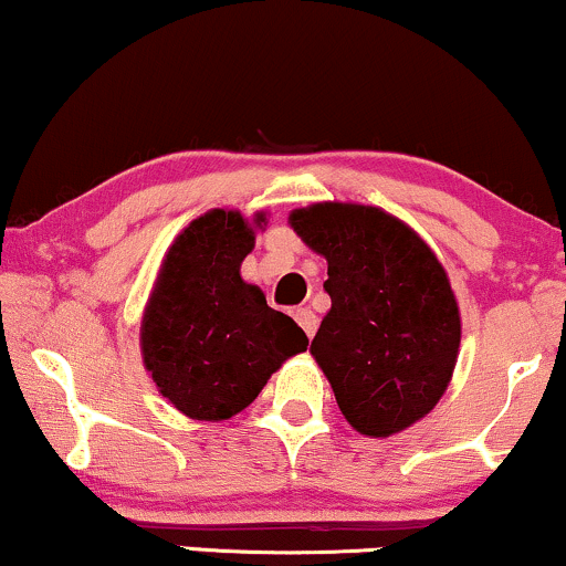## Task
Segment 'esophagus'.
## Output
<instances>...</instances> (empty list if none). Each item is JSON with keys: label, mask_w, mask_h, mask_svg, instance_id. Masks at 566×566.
Returning a JSON list of instances; mask_svg holds the SVG:
<instances>
[{"label": "esophagus", "mask_w": 566, "mask_h": 566, "mask_svg": "<svg viewBox=\"0 0 566 566\" xmlns=\"http://www.w3.org/2000/svg\"><path fill=\"white\" fill-rule=\"evenodd\" d=\"M295 322L301 324V329L305 332V337H313V332H316V326H318V322H316V313H313L311 308H297L295 311Z\"/></svg>", "instance_id": "1"}]
</instances>
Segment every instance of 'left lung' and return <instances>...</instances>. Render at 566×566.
<instances>
[{"mask_svg":"<svg viewBox=\"0 0 566 566\" xmlns=\"http://www.w3.org/2000/svg\"><path fill=\"white\" fill-rule=\"evenodd\" d=\"M290 227L326 258L332 308L311 343L339 411L366 438L417 424L451 385L461 313L451 279L406 221L360 202H313Z\"/></svg>","mask_w":566,"mask_h":566,"instance_id":"1","label":"left lung"}]
</instances>
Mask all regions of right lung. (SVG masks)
<instances>
[{"mask_svg": "<svg viewBox=\"0 0 566 566\" xmlns=\"http://www.w3.org/2000/svg\"><path fill=\"white\" fill-rule=\"evenodd\" d=\"M263 210L213 208L184 227L149 292L139 326L145 369L184 417L223 421L258 398L271 374L305 350V332L265 305L240 274Z\"/></svg>", "mask_w": 566, "mask_h": 566, "instance_id": "obj_1", "label": "right lung"}]
</instances>
